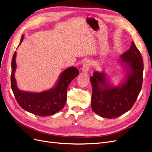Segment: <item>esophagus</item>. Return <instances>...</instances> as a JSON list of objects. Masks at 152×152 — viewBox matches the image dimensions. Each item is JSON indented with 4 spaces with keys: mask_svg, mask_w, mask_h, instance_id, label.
<instances>
[{
    "mask_svg": "<svg viewBox=\"0 0 152 152\" xmlns=\"http://www.w3.org/2000/svg\"><path fill=\"white\" fill-rule=\"evenodd\" d=\"M91 66V61L90 60H87L85 62V63L83 64L82 71L84 72H88L89 67Z\"/></svg>",
    "mask_w": 152,
    "mask_h": 152,
    "instance_id": "esophagus-1",
    "label": "esophagus"
}]
</instances>
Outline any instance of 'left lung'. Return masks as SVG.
Instances as JSON below:
<instances>
[{"instance_id":"left-lung-1","label":"left lung","mask_w":152,"mask_h":152,"mask_svg":"<svg viewBox=\"0 0 152 152\" xmlns=\"http://www.w3.org/2000/svg\"><path fill=\"white\" fill-rule=\"evenodd\" d=\"M121 59L126 63L129 70L126 79L120 86H111L104 72L95 71L90 77L92 110L105 118H115L130 110L142 89L143 62L133 41L129 50L121 56Z\"/></svg>"}]
</instances>
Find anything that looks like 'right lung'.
<instances>
[{
	"label": "right lung",
	"mask_w": 152,
	"mask_h": 152,
	"mask_svg": "<svg viewBox=\"0 0 152 152\" xmlns=\"http://www.w3.org/2000/svg\"><path fill=\"white\" fill-rule=\"evenodd\" d=\"M22 36L20 43L23 40ZM16 52L12 59L11 88L14 96L22 108L34 115L46 116L54 115L63 108L67 99V87L71 81L79 75V71L75 67L64 70L61 75L56 86L53 89L39 93L21 91L17 87L14 72L16 69Z\"/></svg>",
	"instance_id": "right-lung-1"
}]
</instances>
